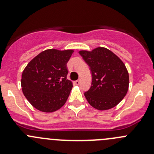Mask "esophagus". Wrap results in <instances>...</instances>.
I'll return each mask as SVG.
<instances>
[{
    "label": "esophagus",
    "instance_id": "obj_1",
    "mask_svg": "<svg viewBox=\"0 0 154 154\" xmlns=\"http://www.w3.org/2000/svg\"><path fill=\"white\" fill-rule=\"evenodd\" d=\"M74 84L76 85V86H78V85L80 84V80H76V81H74Z\"/></svg>",
    "mask_w": 154,
    "mask_h": 154
}]
</instances>
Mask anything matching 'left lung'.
Here are the masks:
<instances>
[{
  "label": "left lung",
  "mask_w": 154,
  "mask_h": 154,
  "mask_svg": "<svg viewBox=\"0 0 154 154\" xmlns=\"http://www.w3.org/2000/svg\"><path fill=\"white\" fill-rule=\"evenodd\" d=\"M90 68L92 80L84 93L87 101L98 110L119 104L128 91L129 74L123 62L105 48L79 52Z\"/></svg>",
  "instance_id": "8db88e82"
}]
</instances>
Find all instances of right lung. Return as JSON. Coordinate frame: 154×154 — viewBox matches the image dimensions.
I'll return each instance as SVG.
<instances>
[{
  "label": "right lung",
  "mask_w": 154,
  "mask_h": 154,
  "mask_svg": "<svg viewBox=\"0 0 154 154\" xmlns=\"http://www.w3.org/2000/svg\"><path fill=\"white\" fill-rule=\"evenodd\" d=\"M73 52V50H46L24 68L21 81L22 91L39 111L53 112L66 103L73 87L67 80L66 64Z\"/></svg>",
  "instance_id": "right-lung-1"
}]
</instances>
